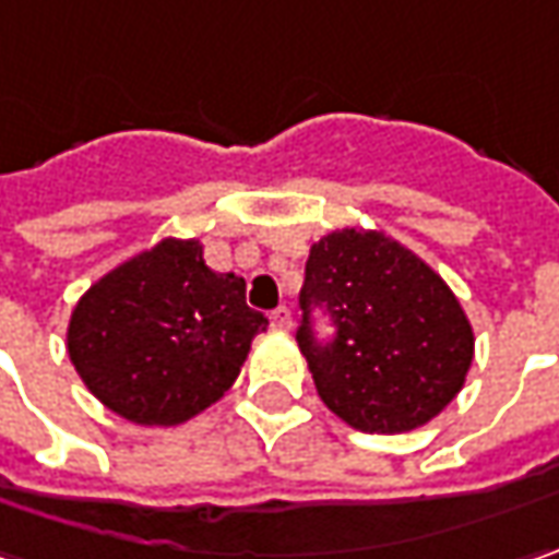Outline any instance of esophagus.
Listing matches in <instances>:
<instances>
[{"mask_svg":"<svg viewBox=\"0 0 559 559\" xmlns=\"http://www.w3.org/2000/svg\"><path fill=\"white\" fill-rule=\"evenodd\" d=\"M290 325H294L290 309H287V306H278V309L272 312V328H275V331H290Z\"/></svg>","mask_w":559,"mask_h":559,"instance_id":"esophagus-1","label":"esophagus"}]
</instances>
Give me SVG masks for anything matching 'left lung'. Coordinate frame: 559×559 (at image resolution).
I'll list each match as a JSON object with an SVG mask.
<instances>
[{"mask_svg": "<svg viewBox=\"0 0 559 559\" xmlns=\"http://www.w3.org/2000/svg\"><path fill=\"white\" fill-rule=\"evenodd\" d=\"M316 305L335 325L325 345L311 331ZM300 309L297 344L319 397L369 435L431 423L473 366V325L453 290L381 231L344 228L312 243Z\"/></svg>", "mask_w": 559, "mask_h": 559, "instance_id": "8db88e82", "label": "left lung"}]
</instances>
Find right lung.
I'll return each instance as SVG.
<instances>
[{"label": "right lung", "mask_w": 559, "mask_h": 559, "mask_svg": "<svg viewBox=\"0 0 559 559\" xmlns=\"http://www.w3.org/2000/svg\"><path fill=\"white\" fill-rule=\"evenodd\" d=\"M265 325L247 306V281L212 272L200 240L165 237L78 300L68 356L121 419L181 425L231 388Z\"/></svg>", "instance_id": "1"}]
</instances>
